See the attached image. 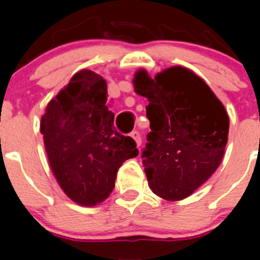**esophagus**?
I'll list each match as a JSON object with an SVG mask.
<instances>
[{"instance_id": "esophagus-1", "label": "esophagus", "mask_w": 260, "mask_h": 260, "mask_svg": "<svg viewBox=\"0 0 260 260\" xmlns=\"http://www.w3.org/2000/svg\"><path fill=\"white\" fill-rule=\"evenodd\" d=\"M131 137H132L133 140L136 141L137 146H140L141 142H142V138H141V133L138 132V131H133V132L131 133Z\"/></svg>"}]
</instances>
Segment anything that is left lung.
Masks as SVG:
<instances>
[{"mask_svg": "<svg viewBox=\"0 0 260 260\" xmlns=\"http://www.w3.org/2000/svg\"><path fill=\"white\" fill-rule=\"evenodd\" d=\"M133 84L148 99L151 132L142 164L149 188L165 200H182L221 162L229 133L226 111L208 84L186 68H169L154 78L140 70Z\"/></svg>", "mask_w": 260, "mask_h": 260, "instance_id": "1", "label": "left lung"}]
</instances>
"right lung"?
<instances>
[{
	"label": "right lung",
	"instance_id": "1",
	"mask_svg": "<svg viewBox=\"0 0 260 260\" xmlns=\"http://www.w3.org/2000/svg\"><path fill=\"white\" fill-rule=\"evenodd\" d=\"M107 94L102 75L80 70L49 102L41 117L40 131L55 179L83 206L106 200L118 169L138 154L135 140L115 129Z\"/></svg>",
	"mask_w": 260,
	"mask_h": 260
}]
</instances>
